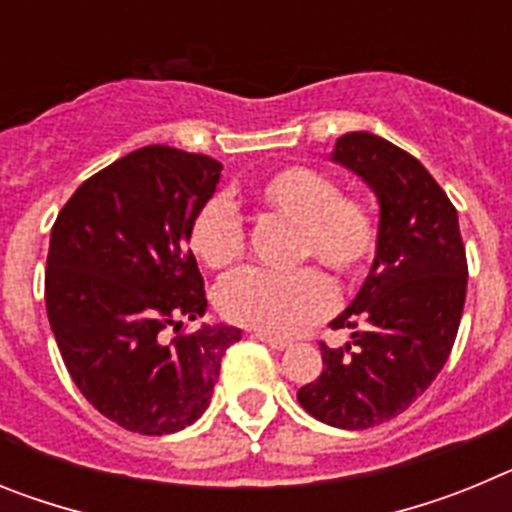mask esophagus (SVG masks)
Here are the masks:
<instances>
[{"label": "esophagus", "mask_w": 512, "mask_h": 512, "mask_svg": "<svg viewBox=\"0 0 512 512\" xmlns=\"http://www.w3.org/2000/svg\"><path fill=\"white\" fill-rule=\"evenodd\" d=\"M253 336L259 338L261 343H266L269 348H274V351H284V348H289V341H284V338H277V336H269V333H253Z\"/></svg>", "instance_id": "obj_1"}]
</instances>
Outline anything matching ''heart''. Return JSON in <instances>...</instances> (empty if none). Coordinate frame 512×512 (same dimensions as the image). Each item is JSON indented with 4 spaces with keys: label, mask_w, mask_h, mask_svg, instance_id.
Here are the masks:
<instances>
[{
    "label": "heart",
    "mask_w": 512,
    "mask_h": 512,
    "mask_svg": "<svg viewBox=\"0 0 512 512\" xmlns=\"http://www.w3.org/2000/svg\"><path fill=\"white\" fill-rule=\"evenodd\" d=\"M253 200L264 210L295 223V259H318L338 279L364 277L379 246V220L364 197L343 194L330 174L310 166H284L253 187ZM187 241L210 269L230 264L246 246L241 210L212 194L194 210ZM217 307L233 323L269 336H292L325 318L333 307V289L315 266L274 271L246 266L217 287Z\"/></svg>",
    "instance_id": "1"
}]
</instances>
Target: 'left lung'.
Here are the masks:
<instances>
[{
    "label": "left lung",
    "mask_w": 512,
    "mask_h": 512,
    "mask_svg": "<svg viewBox=\"0 0 512 512\" xmlns=\"http://www.w3.org/2000/svg\"><path fill=\"white\" fill-rule=\"evenodd\" d=\"M333 161L377 194L379 246L359 295L330 323L354 328V341L320 343L323 372L297 400L312 418L361 431L408 410L449 359L467 297V253L456 207L408 151L379 135L346 133Z\"/></svg>",
    "instance_id": "1"
}]
</instances>
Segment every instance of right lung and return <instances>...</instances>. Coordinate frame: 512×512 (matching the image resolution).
<instances>
[{
  "instance_id": "add662e5",
  "label": "right lung",
  "mask_w": 512,
  "mask_h": 512,
  "mask_svg": "<svg viewBox=\"0 0 512 512\" xmlns=\"http://www.w3.org/2000/svg\"><path fill=\"white\" fill-rule=\"evenodd\" d=\"M223 164L146 146L89 176L51 230L45 307L63 364L94 408L143 436L182 431L210 405L220 361L241 330L205 315L187 230Z\"/></svg>"
}]
</instances>
